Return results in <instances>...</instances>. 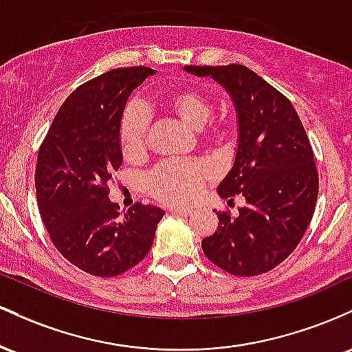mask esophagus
<instances>
[{
    "label": "esophagus",
    "mask_w": 352,
    "mask_h": 352,
    "mask_svg": "<svg viewBox=\"0 0 352 352\" xmlns=\"http://www.w3.org/2000/svg\"><path fill=\"white\" fill-rule=\"evenodd\" d=\"M169 211L176 216H189L192 212L191 208H171Z\"/></svg>",
    "instance_id": "esophagus-1"
}]
</instances>
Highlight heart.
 I'll use <instances>...</instances> for the list:
<instances>
[{
  "instance_id": "b5f03b06",
  "label": "heart",
  "mask_w": 352,
  "mask_h": 352,
  "mask_svg": "<svg viewBox=\"0 0 352 352\" xmlns=\"http://www.w3.org/2000/svg\"><path fill=\"white\" fill-rule=\"evenodd\" d=\"M168 114L181 123L196 129L201 144L211 148H229L234 131L229 124L208 123L212 116V102L203 91L181 88L171 91L161 100ZM118 141L126 160L141 157L148 148V116L136 104H129L121 114L118 126ZM211 168L203 161H173L160 164L144 177L149 196L171 206H186L199 196L201 189L211 179Z\"/></svg>"
}]
</instances>
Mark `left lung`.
<instances>
[{
	"label": "left lung",
	"mask_w": 352,
	"mask_h": 352,
	"mask_svg": "<svg viewBox=\"0 0 352 352\" xmlns=\"http://www.w3.org/2000/svg\"><path fill=\"white\" fill-rule=\"evenodd\" d=\"M231 94L239 124L238 151L218 186L224 199H246L239 214L219 211L203 239L204 254L234 276L274 270L296 250L313 219L319 177L304 126L291 101L243 65L186 66Z\"/></svg>",
	"instance_id": "obj_1"
}]
</instances>
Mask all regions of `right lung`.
Returning a JSON list of instances; mask_svg holds the SVG:
<instances>
[{
  "label": "right lung",
  "mask_w": 352,
  "mask_h": 352,
  "mask_svg": "<svg viewBox=\"0 0 352 352\" xmlns=\"http://www.w3.org/2000/svg\"><path fill=\"white\" fill-rule=\"evenodd\" d=\"M156 71L111 69L69 94L39 146L38 206L56 250L88 274L113 278L151 250L164 211L136 203L126 212L108 183L123 163L118 126L134 88Z\"/></svg>",
  "instance_id": "add662e5"
}]
</instances>
